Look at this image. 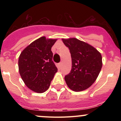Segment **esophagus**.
I'll list each match as a JSON object with an SVG mask.
<instances>
[{
  "label": "esophagus",
  "mask_w": 121,
  "mask_h": 121,
  "mask_svg": "<svg viewBox=\"0 0 121 121\" xmlns=\"http://www.w3.org/2000/svg\"><path fill=\"white\" fill-rule=\"evenodd\" d=\"M62 62H60L59 64V67H60V68L61 67V66H62Z\"/></svg>",
  "instance_id": "obj_1"
}]
</instances>
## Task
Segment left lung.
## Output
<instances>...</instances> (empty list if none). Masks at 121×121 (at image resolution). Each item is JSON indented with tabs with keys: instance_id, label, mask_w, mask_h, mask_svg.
<instances>
[{
	"instance_id": "left-lung-1",
	"label": "left lung",
	"mask_w": 121,
	"mask_h": 121,
	"mask_svg": "<svg viewBox=\"0 0 121 121\" xmlns=\"http://www.w3.org/2000/svg\"><path fill=\"white\" fill-rule=\"evenodd\" d=\"M62 40L70 50L72 58L71 71L65 76L66 85L74 91H85L99 74L102 66L101 54L91 45L76 38Z\"/></svg>"
}]
</instances>
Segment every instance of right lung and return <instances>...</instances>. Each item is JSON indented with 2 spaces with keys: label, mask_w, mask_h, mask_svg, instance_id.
<instances>
[{
  "label": "right lung",
  "mask_w": 121,
  "mask_h": 121,
  "mask_svg": "<svg viewBox=\"0 0 121 121\" xmlns=\"http://www.w3.org/2000/svg\"><path fill=\"white\" fill-rule=\"evenodd\" d=\"M57 39L43 36L35 40L21 52L19 71L26 85L41 93L49 87L57 68L52 61L51 48Z\"/></svg>",
  "instance_id": "obj_1"
}]
</instances>
